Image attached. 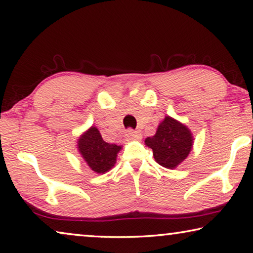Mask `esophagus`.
I'll return each instance as SVG.
<instances>
[{"mask_svg":"<svg viewBox=\"0 0 253 253\" xmlns=\"http://www.w3.org/2000/svg\"><path fill=\"white\" fill-rule=\"evenodd\" d=\"M126 137L128 139H139L142 137V135L139 131H136V130H133V129H128L126 131Z\"/></svg>","mask_w":253,"mask_h":253,"instance_id":"1","label":"esophagus"}]
</instances>
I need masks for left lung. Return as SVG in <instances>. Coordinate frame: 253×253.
Masks as SVG:
<instances>
[{
    "instance_id": "1",
    "label": "left lung",
    "mask_w": 253,
    "mask_h": 253,
    "mask_svg": "<svg viewBox=\"0 0 253 253\" xmlns=\"http://www.w3.org/2000/svg\"><path fill=\"white\" fill-rule=\"evenodd\" d=\"M155 161L167 169H174L189 155L194 139L191 131L178 120L167 116L154 136L145 139Z\"/></svg>"
}]
</instances>
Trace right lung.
Returning a JSON list of instances; mask_svg holds the SVG:
<instances>
[{
    "mask_svg": "<svg viewBox=\"0 0 253 253\" xmlns=\"http://www.w3.org/2000/svg\"><path fill=\"white\" fill-rule=\"evenodd\" d=\"M78 148L84 161L97 173H106L115 166L122 146L105 142L97 127L92 126L78 139Z\"/></svg>",
    "mask_w": 253,
    "mask_h": 253,
    "instance_id": "add662e5",
    "label": "right lung"
}]
</instances>
